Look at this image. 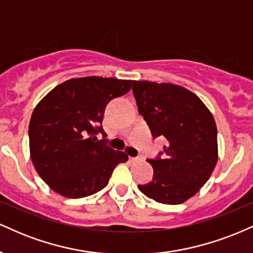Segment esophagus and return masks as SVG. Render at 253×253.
<instances>
[{
  "mask_svg": "<svg viewBox=\"0 0 253 253\" xmlns=\"http://www.w3.org/2000/svg\"><path fill=\"white\" fill-rule=\"evenodd\" d=\"M129 161L132 162V163H135V162L141 161V158L140 157H129Z\"/></svg>",
  "mask_w": 253,
  "mask_h": 253,
  "instance_id": "34e87169",
  "label": "esophagus"
}]
</instances>
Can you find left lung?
<instances>
[{"label":"left lung","mask_w":253,"mask_h":253,"mask_svg":"<svg viewBox=\"0 0 253 253\" xmlns=\"http://www.w3.org/2000/svg\"><path fill=\"white\" fill-rule=\"evenodd\" d=\"M139 113L152 135L165 136V156L149 159L152 182L138 185L150 199L179 205L210 179L217 162V129L211 110L190 90L171 83L133 81Z\"/></svg>","instance_id":"obj_1"}]
</instances>
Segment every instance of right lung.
I'll list each match as a JSON object with an SVG mask.
<instances>
[{
  "instance_id": "add662e5",
  "label": "right lung",
  "mask_w": 253,
  "mask_h": 253,
  "mask_svg": "<svg viewBox=\"0 0 253 253\" xmlns=\"http://www.w3.org/2000/svg\"><path fill=\"white\" fill-rule=\"evenodd\" d=\"M132 88V81L89 76L53 88L33 110L28 135L31 159L57 194L81 199L103 189L128 156L107 146L102 120L107 103Z\"/></svg>"
}]
</instances>
